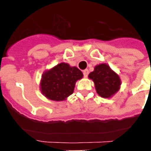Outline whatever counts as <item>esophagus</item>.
<instances>
[{"label": "esophagus", "mask_w": 151, "mask_h": 151, "mask_svg": "<svg viewBox=\"0 0 151 151\" xmlns=\"http://www.w3.org/2000/svg\"><path fill=\"white\" fill-rule=\"evenodd\" d=\"M83 74H84V77H85V78L88 77V70H85L83 71Z\"/></svg>", "instance_id": "34e87169"}]
</instances>
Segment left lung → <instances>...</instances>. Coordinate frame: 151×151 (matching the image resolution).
Returning <instances> with one entry per match:
<instances>
[{"label": "left lung", "mask_w": 151, "mask_h": 151, "mask_svg": "<svg viewBox=\"0 0 151 151\" xmlns=\"http://www.w3.org/2000/svg\"><path fill=\"white\" fill-rule=\"evenodd\" d=\"M88 78L93 81L96 92L103 98H110L120 89L121 79L106 63L95 66L94 71L88 74Z\"/></svg>", "instance_id": "1"}]
</instances>
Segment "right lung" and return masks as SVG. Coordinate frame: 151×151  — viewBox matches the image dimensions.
Masks as SVG:
<instances>
[{"label":"right lung","instance_id":"add662e5","mask_svg":"<svg viewBox=\"0 0 151 151\" xmlns=\"http://www.w3.org/2000/svg\"><path fill=\"white\" fill-rule=\"evenodd\" d=\"M82 78V72L76 66L61 63L44 72L40 84L41 92L51 100H65L73 92L76 81Z\"/></svg>","mask_w":151,"mask_h":151}]
</instances>
